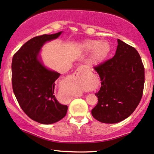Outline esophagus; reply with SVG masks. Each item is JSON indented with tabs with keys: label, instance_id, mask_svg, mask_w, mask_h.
I'll return each mask as SVG.
<instances>
[{
	"label": "esophagus",
	"instance_id": "esophagus-1",
	"mask_svg": "<svg viewBox=\"0 0 154 154\" xmlns=\"http://www.w3.org/2000/svg\"><path fill=\"white\" fill-rule=\"evenodd\" d=\"M84 71H90V68H89V66H81L80 67H79V68L77 69V72L78 74H80L81 72H84Z\"/></svg>",
	"mask_w": 154,
	"mask_h": 154
}]
</instances>
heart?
I'll use <instances>...</instances> for the list:
<instances>
[{"mask_svg": "<svg viewBox=\"0 0 154 154\" xmlns=\"http://www.w3.org/2000/svg\"><path fill=\"white\" fill-rule=\"evenodd\" d=\"M81 49L85 52L93 50L91 59L92 61L100 62L109 55L110 46L107 42H99L97 40H88L81 45Z\"/></svg>", "mask_w": 154, "mask_h": 154, "instance_id": "heart-1", "label": "heart"}]
</instances>
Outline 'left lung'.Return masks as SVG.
I'll use <instances>...</instances> for the list:
<instances>
[{"label":"left lung","mask_w":154,"mask_h":154,"mask_svg":"<svg viewBox=\"0 0 154 154\" xmlns=\"http://www.w3.org/2000/svg\"><path fill=\"white\" fill-rule=\"evenodd\" d=\"M94 69L102 82L95 94L98 103L91 110L93 117L105 124L126 119L135 110L143 94L145 69L140 54L118 39L116 55Z\"/></svg>","instance_id":"left-lung-1"}]
</instances>
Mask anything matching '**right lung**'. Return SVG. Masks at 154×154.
Masks as SVG:
<instances>
[{"label": "right lung", "mask_w": 154, "mask_h": 154, "mask_svg": "<svg viewBox=\"0 0 154 154\" xmlns=\"http://www.w3.org/2000/svg\"><path fill=\"white\" fill-rule=\"evenodd\" d=\"M61 32L31 38L15 52L11 63L12 88L20 107L30 118L42 124L58 122L68 107L60 104L54 94L55 82L60 74L49 70L38 60L42 45Z\"/></svg>", "instance_id": "add662e5"}]
</instances>
